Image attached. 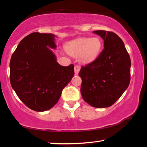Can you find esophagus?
Wrapping results in <instances>:
<instances>
[{"mask_svg":"<svg viewBox=\"0 0 147 147\" xmlns=\"http://www.w3.org/2000/svg\"><path fill=\"white\" fill-rule=\"evenodd\" d=\"M80 70V67L78 66V65H76L75 67H74V74H78V73H79Z\"/></svg>","mask_w":147,"mask_h":147,"instance_id":"esophagus-1","label":"esophagus"}]
</instances>
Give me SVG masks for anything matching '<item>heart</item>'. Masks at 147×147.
<instances>
[{
    "label": "heart",
    "mask_w": 147,
    "mask_h": 147,
    "mask_svg": "<svg viewBox=\"0 0 147 147\" xmlns=\"http://www.w3.org/2000/svg\"><path fill=\"white\" fill-rule=\"evenodd\" d=\"M102 47V41L99 38H80L68 43L67 52L73 57H77L82 63H89L99 55Z\"/></svg>",
    "instance_id": "heart-1"
}]
</instances>
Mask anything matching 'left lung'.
Instances as JSON below:
<instances>
[{"instance_id": "left-lung-1", "label": "left lung", "mask_w": 147, "mask_h": 147, "mask_svg": "<svg viewBox=\"0 0 147 147\" xmlns=\"http://www.w3.org/2000/svg\"><path fill=\"white\" fill-rule=\"evenodd\" d=\"M93 33L104 39V49L96 59L81 67L80 92L91 106H111L121 97L130 82L131 59L121 39L111 32Z\"/></svg>"}]
</instances>
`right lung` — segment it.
Segmentation results:
<instances>
[{"mask_svg": "<svg viewBox=\"0 0 147 147\" xmlns=\"http://www.w3.org/2000/svg\"><path fill=\"white\" fill-rule=\"evenodd\" d=\"M55 36L34 32L18 45L10 62L11 86L20 100L36 111L52 108L74 76V65L61 66L51 49Z\"/></svg>", "mask_w": 147, "mask_h": 147, "instance_id": "add662e5", "label": "right lung"}]
</instances>
